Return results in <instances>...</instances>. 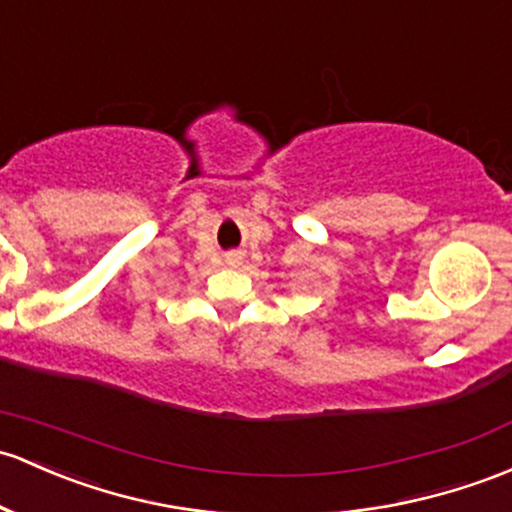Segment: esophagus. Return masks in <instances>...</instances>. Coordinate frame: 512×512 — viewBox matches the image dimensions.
Segmentation results:
<instances>
[{
    "mask_svg": "<svg viewBox=\"0 0 512 512\" xmlns=\"http://www.w3.org/2000/svg\"><path fill=\"white\" fill-rule=\"evenodd\" d=\"M227 263H229V266H239V263H241L239 251H234V254H227Z\"/></svg>",
    "mask_w": 512,
    "mask_h": 512,
    "instance_id": "esophagus-1",
    "label": "esophagus"
}]
</instances>
